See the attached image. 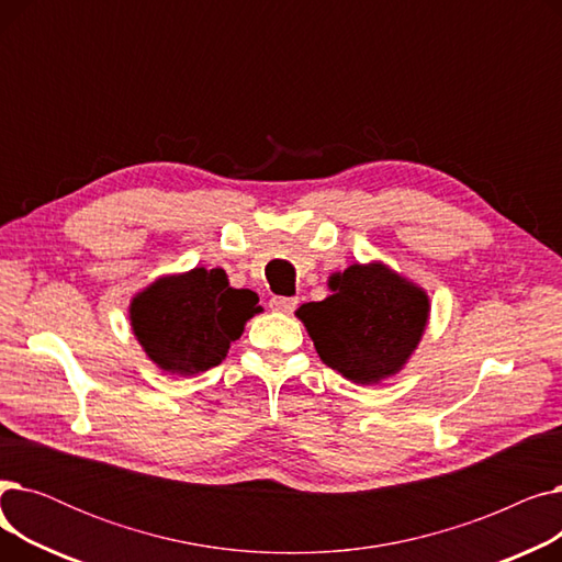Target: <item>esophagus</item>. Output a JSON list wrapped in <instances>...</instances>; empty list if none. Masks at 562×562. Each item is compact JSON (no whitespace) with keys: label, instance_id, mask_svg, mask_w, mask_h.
<instances>
[{"label":"esophagus","instance_id":"34e87169","mask_svg":"<svg viewBox=\"0 0 562 562\" xmlns=\"http://www.w3.org/2000/svg\"><path fill=\"white\" fill-rule=\"evenodd\" d=\"M269 305H271V310H273V312H280V314H291L293 310L299 307V301H296V299H284V296H273Z\"/></svg>","mask_w":562,"mask_h":562}]
</instances>
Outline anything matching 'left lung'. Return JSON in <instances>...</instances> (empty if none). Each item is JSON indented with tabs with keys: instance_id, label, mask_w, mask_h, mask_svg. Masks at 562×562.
Segmentation results:
<instances>
[{
	"instance_id": "obj_1",
	"label": "left lung",
	"mask_w": 562,
	"mask_h": 562,
	"mask_svg": "<svg viewBox=\"0 0 562 562\" xmlns=\"http://www.w3.org/2000/svg\"><path fill=\"white\" fill-rule=\"evenodd\" d=\"M328 289L326 301L296 312L321 362L356 385L396 375L426 333V289L382 261L350 263L328 278Z\"/></svg>"
}]
</instances>
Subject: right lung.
I'll use <instances>...</instances> for the list:
<instances>
[{
  "label": "right lung",
  "instance_id": "obj_1",
  "mask_svg": "<svg viewBox=\"0 0 562 562\" xmlns=\"http://www.w3.org/2000/svg\"><path fill=\"white\" fill-rule=\"evenodd\" d=\"M259 312L255 291L229 286L223 269L195 266L140 289L130 303V326L161 371L198 375L225 360L229 344Z\"/></svg>",
  "mask_w": 562,
  "mask_h": 562
}]
</instances>
